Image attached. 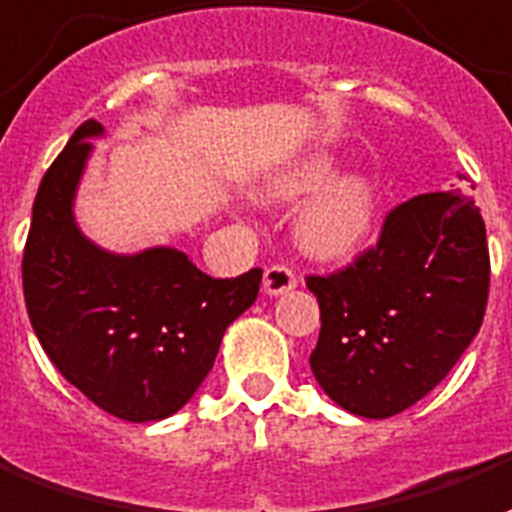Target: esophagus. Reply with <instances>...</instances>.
Segmentation results:
<instances>
[{
    "label": "esophagus",
    "instance_id": "1",
    "mask_svg": "<svg viewBox=\"0 0 512 512\" xmlns=\"http://www.w3.org/2000/svg\"><path fill=\"white\" fill-rule=\"evenodd\" d=\"M297 283V272L291 270V267H286V264H272V267H267V272H264V291H267L270 297L286 294V291H291Z\"/></svg>",
    "mask_w": 512,
    "mask_h": 512
}]
</instances>
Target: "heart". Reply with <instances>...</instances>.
I'll list each match as a JSON object with an SVG mask.
<instances>
[{"mask_svg":"<svg viewBox=\"0 0 512 512\" xmlns=\"http://www.w3.org/2000/svg\"><path fill=\"white\" fill-rule=\"evenodd\" d=\"M332 172L329 153H310L280 169L264 188L270 202H297L316 191L299 210L297 237L307 253L321 259H343L359 251L375 215L370 183L359 175H343L326 184Z\"/></svg>","mask_w":512,"mask_h":512,"instance_id":"1","label":"heart"}]
</instances>
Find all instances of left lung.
<instances>
[{
    "label": "left lung",
    "instance_id": "left-lung-1",
    "mask_svg": "<svg viewBox=\"0 0 512 512\" xmlns=\"http://www.w3.org/2000/svg\"><path fill=\"white\" fill-rule=\"evenodd\" d=\"M305 280L321 307L315 380L348 413L397 416L453 370L483 324L491 261L480 207L467 194H418L351 264Z\"/></svg>",
    "mask_w": 512,
    "mask_h": 512
}]
</instances>
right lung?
I'll return each instance as SVG.
<instances>
[{
	"label": "right lung",
	"instance_id": "right-lung-1",
	"mask_svg": "<svg viewBox=\"0 0 512 512\" xmlns=\"http://www.w3.org/2000/svg\"><path fill=\"white\" fill-rule=\"evenodd\" d=\"M102 124L86 121L42 178L23 248V299L42 351L96 407L124 421L178 413L213 370L226 326L256 302L261 270L210 278L172 248L99 251L72 197Z\"/></svg>",
	"mask_w": 512,
	"mask_h": 512
}]
</instances>
